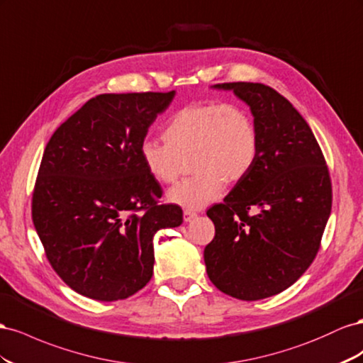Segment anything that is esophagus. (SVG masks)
I'll list each match as a JSON object with an SVG mask.
<instances>
[{"label":"esophagus","instance_id":"esophagus-1","mask_svg":"<svg viewBox=\"0 0 363 363\" xmlns=\"http://www.w3.org/2000/svg\"><path fill=\"white\" fill-rule=\"evenodd\" d=\"M196 216H198V214H196V213L191 211V210H184V220H185V222L193 220Z\"/></svg>","mask_w":363,"mask_h":363}]
</instances>
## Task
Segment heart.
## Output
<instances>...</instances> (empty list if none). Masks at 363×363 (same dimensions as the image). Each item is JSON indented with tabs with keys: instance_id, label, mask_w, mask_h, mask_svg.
Wrapping results in <instances>:
<instances>
[{
	"instance_id": "heart-1",
	"label": "heart",
	"mask_w": 363,
	"mask_h": 363,
	"mask_svg": "<svg viewBox=\"0 0 363 363\" xmlns=\"http://www.w3.org/2000/svg\"><path fill=\"white\" fill-rule=\"evenodd\" d=\"M164 144L144 140L140 157L155 181L173 184L191 161V178L174 185L169 201L199 210L220 198L225 185L243 181L258 157L260 137L245 108L222 101L199 103L178 111L165 124Z\"/></svg>"
}]
</instances>
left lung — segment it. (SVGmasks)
I'll return each instance as SVG.
<instances>
[{"label": "left lung", "instance_id": "8db88e82", "mask_svg": "<svg viewBox=\"0 0 363 363\" xmlns=\"http://www.w3.org/2000/svg\"><path fill=\"white\" fill-rule=\"evenodd\" d=\"M213 88L233 91L250 106L260 149L250 174L206 211L216 234L203 260L219 291L257 301L286 291L315 260L331 181L312 129L274 88L252 82Z\"/></svg>", "mask_w": 363, "mask_h": 363}]
</instances>
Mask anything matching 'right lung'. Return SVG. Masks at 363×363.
I'll use <instances>...</instances> for the list:
<instances>
[{"label":"right lung","mask_w":363,"mask_h":363,"mask_svg":"<svg viewBox=\"0 0 363 363\" xmlns=\"http://www.w3.org/2000/svg\"><path fill=\"white\" fill-rule=\"evenodd\" d=\"M170 92L100 94L47 143L32 217L51 267L72 291L117 301L153 274V235L182 223L181 206L160 205L161 185L140 146Z\"/></svg>","instance_id":"1"}]
</instances>
